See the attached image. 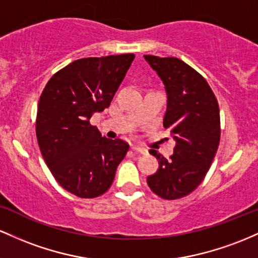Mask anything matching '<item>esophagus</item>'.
Masks as SVG:
<instances>
[{
    "instance_id": "esophagus-1",
    "label": "esophagus",
    "mask_w": 258,
    "mask_h": 258,
    "mask_svg": "<svg viewBox=\"0 0 258 258\" xmlns=\"http://www.w3.org/2000/svg\"><path fill=\"white\" fill-rule=\"evenodd\" d=\"M132 150L134 152H138V153H141V155H145V153H147V150L144 149V147H139V146H133Z\"/></svg>"
}]
</instances>
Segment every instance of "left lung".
Returning a JSON list of instances; mask_svg holds the SVG:
<instances>
[{"label": "left lung", "instance_id": "obj_1", "mask_svg": "<svg viewBox=\"0 0 258 258\" xmlns=\"http://www.w3.org/2000/svg\"><path fill=\"white\" fill-rule=\"evenodd\" d=\"M144 58L164 85L167 109L163 125L175 140L169 160L150 150L160 166L155 174L147 176V184L162 199H180L201 184L218 149V102L205 78L183 60L150 54Z\"/></svg>", "mask_w": 258, "mask_h": 258}]
</instances>
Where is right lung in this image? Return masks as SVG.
I'll use <instances>...</instances> for the list:
<instances>
[{"label": "right lung", "instance_id": "obj_1", "mask_svg": "<svg viewBox=\"0 0 258 258\" xmlns=\"http://www.w3.org/2000/svg\"><path fill=\"white\" fill-rule=\"evenodd\" d=\"M135 54L74 60L48 80L40 96L36 138L56 180L92 199L109 189L129 145L101 135L90 118L109 107Z\"/></svg>", "mask_w": 258, "mask_h": 258}]
</instances>
